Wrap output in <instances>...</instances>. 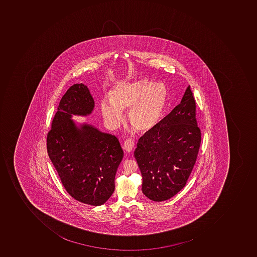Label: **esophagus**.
Here are the masks:
<instances>
[{"label": "esophagus", "instance_id": "obj_1", "mask_svg": "<svg viewBox=\"0 0 257 257\" xmlns=\"http://www.w3.org/2000/svg\"><path fill=\"white\" fill-rule=\"evenodd\" d=\"M122 148L126 153L131 152L135 148V141H133L132 139L126 140L123 144Z\"/></svg>", "mask_w": 257, "mask_h": 257}]
</instances>
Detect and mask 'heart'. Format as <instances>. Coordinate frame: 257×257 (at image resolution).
Instances as JSON below:
<instances>
[{
    "instance_id": "b5f03b06",
    "label": "heart",
    "mask_w": 257,
    "mask_h": 257,
    "mask_svg": "<svg viewBox=\"0 0 257 257\" xmlns=\"http://www.w3.org/2000/svg\"><path fill=\"white\" fill-rule=\"evenodd\" d=\"M168 96V88L164 82L148 78L119 82L111 91L110 98L101 102V113L108 124L116 126L122 119V110L130 108L131 124L139 132H148L162 119Z\"/></svg>"
}]
</instances>
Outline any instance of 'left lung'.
<instances>
[{
	"mask_svg": "<svg viewBox=\"0 0 257 257\" xmlns=\"http://www.w3.org/2000/svg\"><path fill=\"white\" fill-rule=\"evenodd\" d=\"M201 140L195 101L188 86L179 104L138 141L135 158L145 196L152 201H165L186 185Z\"/></svg>",
	"mask_w": 257,
	"mask_h": 257,
	"instance_id": "1",
	"label": "left lung"
}]
</instances>
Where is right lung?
I'll return each mask as SVG.
<instances>
[{
	"instance_id": "1",
	"label": "right lung",
	"mask_w": 257,
	"mask_h": 257,
	"mask_svg": "<svg viewBox=\"0 0 257 257\" xmlns=\"http://www.w3.org/2000/svg\"><path fill=\"white\" fill-rule=\"evenodd\" d=\"M95 102L87 86L74 84L62 96L47 136V150L68 193L82 203L99 206L115 189L123 152L114 135L72 116H89Z\"/></svg>"
}]
</instances>
